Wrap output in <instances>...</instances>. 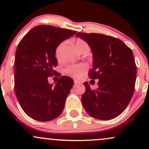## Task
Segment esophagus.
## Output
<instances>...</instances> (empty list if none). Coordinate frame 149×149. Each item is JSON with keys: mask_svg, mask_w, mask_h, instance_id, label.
Instances as JSON below:
<instances>
[{"mask_svg": "<svg viewBox=\"0 0 149 149\" xmlns=\"http://www.w3.org/2000/svg\"><path fill=\"white\" fill-rule=\"evenodd\" d=\"M74 83L76 85H77V84H80V83H81V82L80 81V80H76V79H74Z\"/></svg>", "mask_w": 149, "mask_h": 149, "instance_id": "obj_1", "label": "esophagus"}]
</instances>
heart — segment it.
I'll return each mask as SVG.
<instances>
[{
    "instance_id": "b5f03b06",
    "label": "heart",
    "mask_w": 149,
    "mask_h": 149,
    "mask_svg": "<svg viewBox=\"0 0 149 149\" xmlns=\"http://www.w3.org/2000/svg\"><path fill=\"white\" fill-rule=\"evenodd\" d=\"M75 47L76 48L81 52L84 49H89V45L84 40L80 38H78L75 42ZM64 47V43H60L56 47L54 51V56L58 61H60L61 59V53L62 49ZM88 69V65L85 64H69L64 69V72L66 74L72 76L76 78H78L86 71Z\"/></svg>"
}]
</instances>
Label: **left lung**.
Instances as JSON below:
<instances>
[{"label":"left lung","mask_w":149,"mask_h":149,"mask_svg":"<svg viewBox=\"0 0 149 149\" xmlns=\"http://www.w3.org/2000/svg\"><path fill=\"white\" fill-rule=\"evenodd\" d=\"M76 36L90 46L93 68L88 75L91 79H99L95 90L84 83L83 107L95 118H114L124 111L134 91L136 66L132 51L122 40L110 36L79 32Z\"/></svg>","instance_id":"left-lung-1"}]
</instances>
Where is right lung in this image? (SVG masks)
<instances>
[{
  "label": "right lung",
  "mask_w": 149,
  "mask_h": 149,
  "mask_svg": "<svg viewBox=\"0 0 149 149\" xmlns=\"http://www.w3.org/2000/svg\"><path fill=\"white\" fill-rule=\"evenodd\" d=\"M75 33L66 29L39 25L19 43L15 59V95L24 111L36 120H52L64 110L73 79L61 76L52 86L47 78L57 73L53 69L57 66L56 47Z\"/></svg>",
  "instance_id": "right-lung-1"
}]
</instances>
